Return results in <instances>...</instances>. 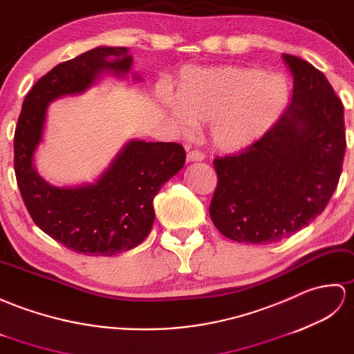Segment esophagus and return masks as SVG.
<instances>
[{"label":"esophagus","instance_id":"esophagus-1","mask_svg":"<svg viewBox=\"0 0 354 354\" xmlns=\"http://www.w3.org/2000/svg\"><path fill=\"white\" fill-rule=\"evenodd\" d=\"M186 159H187V162H201V160H204V154L198 150H192L187 153Z\"/></svg>","mask_w":354,"mask_h":354}]
</instances>
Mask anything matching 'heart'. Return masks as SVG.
<instances>
[{
    "instance_id": "b5f03b06",
    "label": "heart",
    "mask_w": 354,
    "mask_h": 354,
    "mask_svg": "<svg viewBox=\"0 0 354 354\" xmlns=\"http://www.w3.org/2000/svg\"><path fill=\"white\" fill-rule=\"evenodd\" d=\"M290 83L286 75L253 66L223 65L186 68L167 100L171 120L189 133L210 122L209 135L218 150L234 153L262 140L286 113Z\"/></svg>"
}]
</instances>
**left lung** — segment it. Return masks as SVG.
Returning a JSON list of instances; mask_svg holds the SVG:
<instances>
[{
	"mask_svg": "<svg viewBox=\"0 0 354 354\" xmlns=\"http://www.w3.org/2000/svg\"><path fill=\"white\" fill-rule=\"evenodd\" d=\"M292 101L262 140L215 159L218 186L209 214L224 236L271 243L308 225L327 206L345 153L344 106L326 75L283 54Z\"/></svg>",
	"mask_w": 354,
	"mask_h": 354,
	"instance_id": "1",
	"label": "left lung"
}]
</instances>
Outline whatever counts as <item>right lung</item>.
Returning a JSON list of instances; mask_svg holds the SVG:
<instances>
[{
	"instance_id": "1",
	"label": "right lung",
	"mask_w": 354,
	"mask_h": 354,
	"mask_svg": "<svg viewBox=\"0 0 354 354\" xmlns=\"http://www.w3.org/2000/svg\"><path fill=\"white\" fill-rule=\"evenodd\" d=\"M125 46H97L54 66L24 100L15 131V172L28 214L48 236L88 256H113L138 247L154 223L153 200L183 168L186 151L174 142L130 139L91 183L54 186L36 169L48 106L78 95L104 77L127 78ZM133 80L140 82L138 74Z\"/></svg>"
}]
</instances>
